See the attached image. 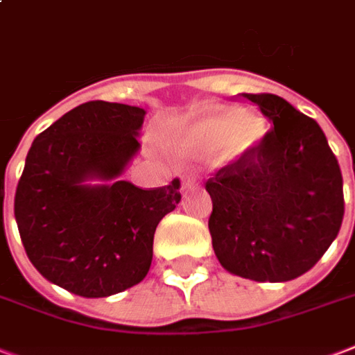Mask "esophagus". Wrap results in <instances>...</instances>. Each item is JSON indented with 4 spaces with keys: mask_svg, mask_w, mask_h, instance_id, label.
<instances>
[{
    "mask_svg": "<svg viewBox=\"0 0 355 355\" xmlns=\"http://www.w3.org/2000/svg\"><path fill=\"white\" fill-rule=\"evenodd\" d=\"M196 181H198V178H194V175H189V178H185V180H183V187H193Z\"/></svg>",
    "mask_w": 355,
    "mask_h": 355,
    "instance_id": "esophagus-1",
    "label": "esophagus"
}]
</instances>
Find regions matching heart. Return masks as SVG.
<instances>
[{
	"instance_id": "b5f03b06",
	"label": "heart",
	"mask_w": 355,
	"mask_h": 355,
	"mask_svg": "<svg viewBox=\"0 0 355 355\" xmlns=\"http://www.w3.org/2000/svg\"><path fill=\"white\" fill-rule=\"evenodd\" d=\"M268 123L252 108L209 106L175 121L170 142L183 155H206L213 166H230L262 142Z\"/></svg>"
}]
</instances>
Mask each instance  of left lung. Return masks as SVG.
Segmentation results:
<instances>
[{"instance_id": "obj_1", "label": "left lung", "mask_w": 355, "mask_h": 355, "mask_svg": "<svg viewBox=\"0 0 355 355\" xmlns=\"http://www.w3.org/2000/svg\"><path fill=\"white\" fill-rule=\"evenodd\" d=\"M273 129L206 183L213 250L232 275L286 282L307 273L343 225V174L320 125L271 93H243Z\"/></svg>"}]
</instances>
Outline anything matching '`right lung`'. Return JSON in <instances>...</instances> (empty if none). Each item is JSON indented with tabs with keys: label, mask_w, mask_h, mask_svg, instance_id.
<instances>
[{
	"label": "right lung",
	"mask_w": 355,
	"mask_h": 355,
	"mask_svg": "<svg viewBox=\"0 0 355 355\" xmlns=\"http://www.w3.org/2000/svg\"><path fill=\"white\" fill-rule=\"evenodd\" d=\"M144 117L140 106L89 101L29 148L16 225L37 271L71 294L108 297L144 281L157 225L180 204V180L153 191L121 180Z\"/></svg>",
	"instance_id": "1"
}]
</instances>
